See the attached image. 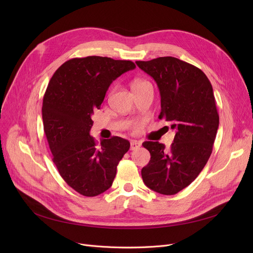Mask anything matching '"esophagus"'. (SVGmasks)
Returning <instances> with one entry per match:
<instances>
[{"label":"esophagus","instance_id":"esophagus-1","mask_svg":"<svg viewBox=\"0 0 253 253\" xmlns=\"http://www.w3.org/2000/svg\"><path fill=\"white\" fill-rule=\"evenodd\" d=\"M140 145H141V143L139 141H137V140H131V142H130V150L131 151H134V150L138 149Z\"/></svg>","mask_w":253,"mask_h":253}]
</instances>
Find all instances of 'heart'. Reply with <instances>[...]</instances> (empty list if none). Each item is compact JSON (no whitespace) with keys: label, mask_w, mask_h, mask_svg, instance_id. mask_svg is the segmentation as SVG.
Instances as JSON below:
<instances>
[{"label":"heart","mask_w":253,"mask_h":253,"mask_svg":"<svg viewBox=\"0 0 253 253\" xmlns=\"http://www.w3.org/2000/svg\"><path fill=\"white\" fill-rule=\"evenodd\" d=\"M147 85H151V84L148 81H145V80L138 79V80H135V81L133 82V84H132V88H133V90H135V89L141 88V87L147 86Z\"/></svg>","instance_id":"obj_1"}]
</instances>
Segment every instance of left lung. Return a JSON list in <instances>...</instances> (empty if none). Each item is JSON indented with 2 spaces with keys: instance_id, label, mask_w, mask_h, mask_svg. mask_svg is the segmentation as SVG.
<instances>
[{
  "instance_id": "1",
  "label": "left lung",
  "mask_w": 253,
  "mask_h": 253,
  "mask_svg": "<svg viewBox=\"0 0 253 253\" xmlns=\"http://www.w3.org/2000/svg\"><path fill=\"white\" fill-rule=\"evenodd\" d=\"M153 77L161 95V113L175 130L169 150L158 141H144L151 154L141 169L142 180L162 195H175L190 185L206 165L219 124L215 97L206 75L197 66L166 56L136 61Z\"/></svg>"
}]
</instances>
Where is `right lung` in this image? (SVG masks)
I'll list each match as a JSON object with an SVG mask.
<instances>
[{"label":"right lung","instance_id":"right-lung-1","mask_svg":"<svg viewBox=\"0 0 253 253\" xmlns=\"http://www.w3.org/2000/svg\"><path fill=\"white\" fill-rule=\"evenodd\" d=\"M135 69L130 60L72 58L52 76L43 98L44 132L60 176L86 197L109 190L130 142L119 136L98 144L90 136L91 116L99 110L114 80Z\"/></svg>","mask_w":253,"mask_h":253}]
</instances>
